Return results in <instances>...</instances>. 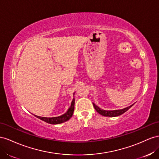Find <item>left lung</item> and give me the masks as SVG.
<instances>
[{
    "label": "left lung",
    "instance_id": "left-lung-1",
    "mask_svg": "<svg viewBox=\"0 0 159 159\" xmlns=\"http://www.w3.org/2000/svg\"><path fill=\"white\" fill-rule=\"evenodd\" d=\"M93 104V106L95 108V110L97 111V112L98 113H99L100 115H101L102 116H110V117H113V116H118L119 115H121L125 113L126 111H127L130 107H132V106H133L134 105V103L133 104V105H131L130 106L125 108H122V109H120V110H115V111H105V110H103L101 109V108H99L98 106H97L95 105L94 103Z\"/></svg>",
    "mask_w": 159,
    "mask_h": 159
}]
</instances>
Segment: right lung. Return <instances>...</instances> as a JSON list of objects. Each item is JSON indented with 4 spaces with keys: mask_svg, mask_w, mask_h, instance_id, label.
<instances>
[{
    "mask_svg": "<svg viewBox=\"0 0 159 159\" xmlns=\"http://www.w3.org/2000/svg\"><path fill=\"white\" fill-rule=\"evenodd\" d=\"M74 94H75V93H74ZM74 110H75V98L72 99L70 107H69V108L68 109L66 112L65 113L64 115H62L59 116L51 117V118L50 117H42V116H37V115H34V116L39 118V119H40V120L47 122V123L52 124V125H57V124H61V123H62V122L69 120L72 117V115H73Z\"/></svg>",
    "mask_w": 159,
    "mask_h": 159,
    "instance_id": "add662e5",
    "label": "right lung"
}]
</instances>
